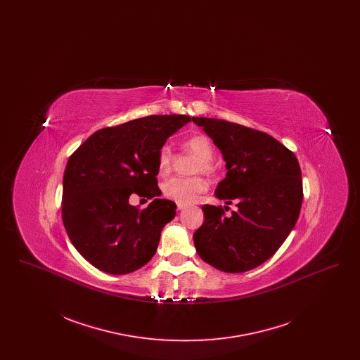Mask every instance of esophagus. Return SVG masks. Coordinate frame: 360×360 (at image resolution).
<instances>
[{"instance_id": "esophagus-1", "label": "esophagus", "mask_w": 360, "mask_h": 360, "mask_svg": "<svg viewBox=\"0 0 360 360\" xmlns=\"http://www.w3.org/2000/svg\"><path fill=\"white\" fill-rule=\"evenodd\" d=\"M176 207H178V210H182V209L185 207V205H184V204H176Z\"/></svg>"}]
</instances>
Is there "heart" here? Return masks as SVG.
<instances>
[{"label": "heart", "mask_w": 360, "mask_h": 360, "mask_svg": "<svg viewBox=\"0 0 360 360\" xmlns=\"http://www.w3.org/2000/svg\"><path fill=\"white\" fill-rule=\"evenodd\" d=\"M184 148L198 156V160L195 163V172H212L214 170L213 166V156H214V148L212 141L205 135H193L188 137L184 141ZM172 150L169 147H162L156 156V167L160 175H166L172 170ZM207 188V182L202 176H174L167 179L163 186L162 191L163 194L178 204H190L195 201L202 193H205Z\"/></svg>", "instance_id": "obj_1"}]
</instances>
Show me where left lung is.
I'll use <instances>...</instances> for the list:
<instances>
[{"label": "left lung", "mask_w": 360, "mask_h": 360, "mask_svg": "<svg viewBox=\"0 0 360 360\" xmlns=\"http://www.w3.org/2000/svg\"><path fill=\"white\" fill-rule=\"evenodd\" d=\"M193 121L226 162V176L216 195L238 206L228 217L223 206H202L205 220L194 232L195 250L224 273L252 270L274 255L298 220L304 198L298 160L266 132L217 119Z\"/></svg>", "instance_id": "8db88e82"}]
</instances>
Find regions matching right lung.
<instances>
[{"mask_svg":"<svg viewBox=\"0 0 360 360\" xmlns=\"http://www.w3.org/2000/svg\"><path fill=\"white\" fill-rule=\"evenodd\" d=\"M188 121L185 115H154L106 127L70 155L62 220L72 245L96 269L128 274L154 257L176 205L155 198L137 209L129 205V197L160 194L156 156L167 137Z\"/></svg>","mask_w":360,"mask_h":360,"instance_id":"1","label":"right lung"}]
</instances>
